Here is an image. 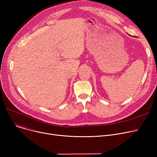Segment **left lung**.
<instances>
[{"label":"left lung","instance_id":"8db88e82","mask_svg":"<svg viewBox=\"0 0 157 157\" xmlns=\"http://www.w3.org/2000/svg\"><path fill=\"white\" fill-rule=\"evenodd\" d=\"M128 35H129V34H128Z\"/></svg>","mask_w":157,"mask_h":157}]
</instances>
